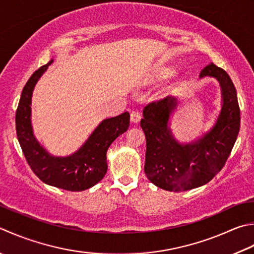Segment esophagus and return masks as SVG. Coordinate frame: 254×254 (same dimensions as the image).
<instances>
[{
	"label": "esophagus",
	"instance_id": "34e87169",
	"mask_svg": "<svg viewBox=\"0 0 254 254\" xmlns=\"http://www.w3.org/2000/svg\"><path fill=\"white\" fill-rule=\"evenodd\" d=\"M141 120V112L140 111H132L131 112V121L133 123H137Z\"/></svg>",
	"mask_w": 254,
	"mask_h": 254
}]
</instances>
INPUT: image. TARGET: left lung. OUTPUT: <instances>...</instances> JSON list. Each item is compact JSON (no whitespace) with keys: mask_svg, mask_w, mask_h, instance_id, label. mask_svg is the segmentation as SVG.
<instances>
[{"mask_svg":"<svg viewBox=\"0 0 254 254\" xmlns=\"http://www.w3.org/2000/svg\"><path fill=\"white\" fill-rule=\"evenodd\" d=\"M205 76L219 81L222 109L215 127L198 141L182 145L173 137L167 122L176 108V98L166 97L144 107V172L154 185L165 190L183 191L210 182L225 166L239 134L240 108L229 74L211 63L200 71L199 77Z\"/></svg>","mask_w":254,"mask_h":254,"instance_id":"left-lung-1","label":"left lung"}]
</instances>
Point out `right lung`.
<instances>
[{
	"mask_svg": "<svg viewBox=\"0 0 254 254\" xmlns=\"http://www.w3.org/2000/svg\"><path fill=\"white\" fill-rule=\"evenodd\" d=\"M52 63L53 61L38 68L23 88L15 117L17 138L26 162L39 180L64 190L81 191L96 185L106 175L107 151L112 142L127 130L130 114L124 112L121 116L103 120L72 155H49L33 135L31 100L35 84Z\"/></svg>",
	"mask_w": 254,
	"mask_h": 254,
	"instance_id": "obj_1",
	"label": "right lung"
}]
</instances>
